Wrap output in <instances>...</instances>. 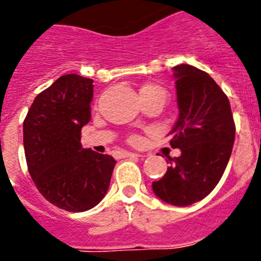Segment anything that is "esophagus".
Returning a JSON list of instances; mask_svg holds the SVG:
<instances>
[{
  "instance_id": "1",
  "label": "esophagus",
  "mask_w": 261,
  "mask_h": 261,
  "mask_svg": "<svg viewBox=\"0 0 261 261\" xmlns=\"http://www.w3.org/2000/svg\"><path fill=\"white\" fill-rule=\"evenodd\" d=\"M123 157L135 158V157H140V154H138V153H133V152H123Z\"/></svg>"
}]
</instances>
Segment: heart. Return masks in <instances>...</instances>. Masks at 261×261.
Wrapping results in <instances>:
<instances>
[{
  "mask_svg": "<svg viewBox=\"0 0 261 261\" xmlns=\"http://www.w3.org/2000/svg\"><path fill=\"white\" fill-rule=\"evenodd\" d=\"M139 94H140V97H145V96H149V95H154V94H165V90L160 86V85H155V84H145L140 87L139 90ZM130 143L135 144V143L139 142V136L133 135L130 136Z\"/></svg>",
  "mask_w": 261,
  "mask_h": 261,
  "instance_id": "b5f03b06",
  "label": "heart"
}]
</instances>
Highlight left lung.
Segmentation results:
<instances>
[{"mask_svg": "<svg viewBox=\"0 0 261 261\" xmlns=\"http://www.w3.org/2000/svg\"><path fill=\"white\" fill-rule=\"evenodd\" d=\"M174 72L179 118L170 145L181 154L169 157L171 166L152 188L167 203L188 206L220 181L232 154L236 125L228 96L207 73L189 64L176 65Z\"/></svg>", "mask_w": 261, "mask_h": 261, "instance_id": "obj_1", "label": "left lung"}]
</instances>
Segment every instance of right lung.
<instances>
[{"mask_svg": "<svg viewBox=\"0 0 261 261\" xmlns=\"http://www.w3.org/2000/svg\"><path fill=\"white\" fill-rule=\"evenodd\" d=\"M92 80L59 77L36 96L23 123L27 166L38 192L70 213L95 207L109 188L116 161L81 145L91 119Z\"/></svg>", "mask_w": 261, "mask_h": 261, "instance_id": "1", "label": "right lung"}]
</instances>
